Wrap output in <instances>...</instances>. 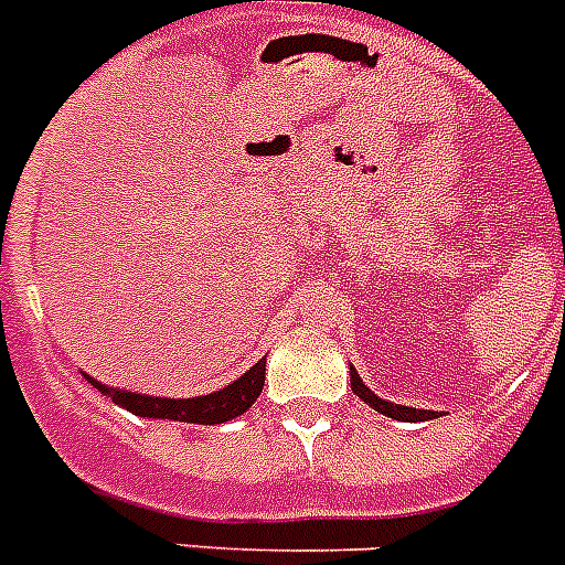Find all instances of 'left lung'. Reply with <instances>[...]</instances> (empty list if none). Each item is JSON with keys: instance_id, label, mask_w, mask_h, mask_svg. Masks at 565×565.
Returning <instances> with one entry per match:
<instances>
[{"instance_id": "8db88e82", "label": "left lung", "mask_w": 565, "mask_h": 565, "mask_svg": "<svg viewBox=\"0 0 565 565\" xmlns=\"http://www.w3.org/2000/svg\"><path fill=\"white\" fill-rule=\"evenodd\" d=\"M351 387L353 393H356L359 398H362L364 404H371L373 411H379L382 416L387 418H398V422H427V418H436L438 413L436 411H416V407H404V404H393V402H384V398H379L376 393L367 391V384L359 379V373L351 367Z\"/></svg>"}]
</instances>
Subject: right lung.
I'll list each match as a JSON object with an SVG mask.
<instances>
[{
    "label": "right lung",
    "instance_id": "right-lung-1",
    "mask_svg": "<svg viewBox=\"0 0 565 565\" xmlns=\"http://www.w3.org/2000/svg\"><path fill=\"white\" fill-rule=\"evenodd\" d=\"M87 379L96 391L104 396L113 398L118 407L135 413L143 418H169V422H183V424H223L232 418L243 416V413L257 402L263 393V382H266V359H259L254 367H248L237 382L226 384L223 391H214L209 396H194V398H161V396H143V393H129V391H115L107 384L96 382L93 376Z\"/></svg>",
    "mask_w": 565,
    "mask_h": 565
}]
</instances>
